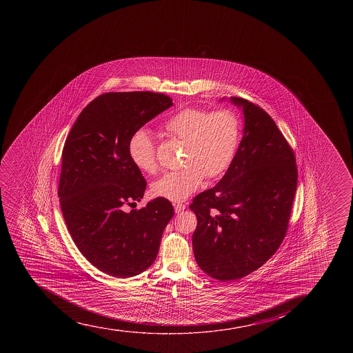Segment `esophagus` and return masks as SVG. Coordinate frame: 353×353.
I'll use <instances>...</instances> for the list:
<instances>
[{
    "instance_id": "1",
    "label": "esophagus",
    "mask_w": 353,
    "mask_h": 353,
    "mask_svg": "<svg viewBox=\"0 0 353 353\" xmlns=\"http://www.w3.org/2000/svg\"><path fill=\"white\" fill-rule=\"evenodd\" d=\"M174 207L176 214L182 213L183 210H185V205L184 203H174Z\"/></svg>"
}]
</instances>
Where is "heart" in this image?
Returning <instances> with one entry per match:
<instances>
[{"mask_svg": "<svg viewBox=\"0 0 353 353\" xmlns=\"http://www.w3.org/2000/svg\"><path fill=\"white\" fill-rule=\"evenodd\" d=\"M164 130L172 138L185 141V164L169 171L155 181L153 193L163 199L179 203L189 198L203 184V179H215L227 170L241 141V119L229 109L210 112L185 108L164 122ZM130 160L139 170L152 174L157 169V150L150 131L140 129L129 141Z\"/></svg>", "mask_w": 353, "mask_h": 353, "instance_id": "obj_1", "label": "heart"}]
</instances>
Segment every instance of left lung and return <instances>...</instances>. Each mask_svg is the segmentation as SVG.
<instances>
[{"mask_svg": "<svg viewBox=\"0 0 353 353\" xmlns=\"http://www.w3.org/2000/svg\"><path fill=\"white\" fill-rule=\"evenodd\" d=\"M244 114L243 138L220 182L193 199L196 263L219 281L260 268L285 237L297 189L296 157L272 117L231 97Z\"/></svg>", "mask_w": 353, "mask_h": 353, "instance_id": "8db88e82", "label": "left lung"}]
</instances>
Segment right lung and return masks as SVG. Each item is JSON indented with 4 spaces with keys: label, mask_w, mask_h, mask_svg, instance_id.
<instances>
[{
    "label": "right lung",
    "mask_w": 353,
    "mask_h": 353,
    "mask_svg": "<svg viewBox=\"0 0 353 353\" xmlns=\"http://www.w3.org/2000/svg\"><path fill=\"white\" fill-rule=\"evenodd\" d=\"M172 105L162 93H105L83 109L64 143L57 193L68 230L81 254L114 277L152 265L174 216L163 198L129 213L122 208L143 199L147 185L130 160V138Z\"/></svg>",
    "instance_id": "add662e5"
}]
</instances>
